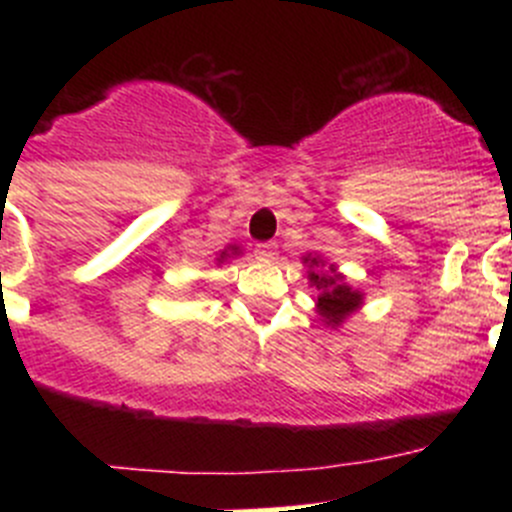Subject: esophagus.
Masks as SVG:
<instances>
[{"label":"esophagus","instance_id":"34e87169","mask_svg":"<svg viewBox=\"0 0 512 512\" xmlns=\"http://www.w3.org/2000/svg\"><path fill=\"white\" fill-rule=\"evenodd\" d=\"M255 257L262 262H272L277 257V245L275 242H260V245H255Z\"/></svg>","mask_w":512,"mask_h":512}]
</instances>
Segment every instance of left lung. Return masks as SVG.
<instances>
[{
	"mask_svg": "<svg viewBox=\"0 0 512 512\" xmlns=\"http://www.w3.org/2000/svg\"><path fill=\"white\" fill-rule=\"evenodd\" d=\"M304 265L309 267V285L317 289V314L329 327H339L349 314L364 302V294L359 289L349 287L344 275H339L334 265H324L322 257L307 255Z\"/></svg>",
	"mask_w": 512,
	"mask_h": 512,
	"instance_id": "left-lung-1",
	"label": "left lung"
}]
</instances>
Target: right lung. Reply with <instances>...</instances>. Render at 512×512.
<instances>
[{
  "label": "right lung",
  "mask_w": 512,
  "mask_h": 512,
  "mask_svg": "<svg viewBox=\"0 0 512 512\" xmlns=\"http://www.w3.org/2000/svg\"><path fill=\"white\" fill-rule=\"evenodd\" d=\"M230 255H240V247H235V245H230V247H227V250H223V252H220L218 262H225V260H227V257H230Z\"/></svg>",
  "instance_id": "right-lung-1"
}]
</instances>
